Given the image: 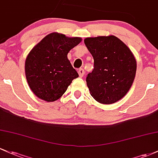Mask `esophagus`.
Here are the masks:
<instances>
[{
  "label": "esophagus",
  "mask_w": 158,
  "mask_h": 158,
  "mask_svg": "<svg viewBox=\"0 0 158 158\" xmlns=\"http://www.w3.org/2000/svg\"><path fill=\"white\" fill-rule=\"evenodd\" d=\"M78 73H79V76H80V77H82V76H84V74H85L84 69H82V68L79 69V70H78Z\"/></svg>",
  "instance_id": "1"
}]
</instances>
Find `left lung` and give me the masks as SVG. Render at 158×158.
Returning a JSON list of instances; mask_svg holds the SVG:
<instances>
[{
	"mask_svg": "<svg viewBox=\"0 0 158 158\" xmlns=\"http://www.w3.org/2000/svg\"><path fill=\"white\" fill-rule=\"evenodd\" d=\"M84 42L94 58V70L86 77L91 95L103 104L120 100L136 76V61L132 52L113 35L87 37Z\"/></svg>",
	"mask_w": 158,
	"mask_h": 158,
	"instance_id": "obj_1",
	"label": "left lung"
}]
</instances>
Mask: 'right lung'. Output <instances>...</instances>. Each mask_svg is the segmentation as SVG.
Here are the masks:
<instances>
[{
	"mask_svg": "<svg viewBox=\"0 0 158 158\" xmlns=\"http://www.w3.org/2000/svg\"><path fill=\"white\" fill-rule=\"evenodd\" d=\"M82 41L51 33L38 43L27 55L25 76L33 93L41 100H58L79 74L67 58L69 52Z\"/></svg>",
	"mask_w": 158,
	"mask_h": 158,
	"instance_id": "add662e5",
	"label": "right lung"
}]
</instances>
